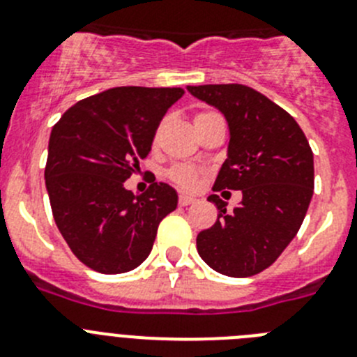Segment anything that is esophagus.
Wrapping results in <instances>:
<instances>
[{"label": "esophagus", "instance_id": "obj_1", "mask_svg": "<svg viewBox=\"0 0 357 357\" xmlns=\"http://www.w3.org/2000/svg\"><path fill=\"white\" fill-rule=\"evenodd\" d=\"M178 204H181L182 207H188V205L195 204V198H192V196H189V195H181V196H178Z\"/></svg>", "mask_w": 357, "mask_h": 357}]
</instances>
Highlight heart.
I'll list each match as a JSON object with an SVG mask.
<instances>
[{
  "mask_svg": "<svg viewBox=\"0 0 357 357\" xmlns=\"http://www.w3.org/2000/svg\"><path fill=\"white\" fill-rule=\"evenodd\" d=\"M207 114H212V113H198V114H196V119H202V116H207ZM168 175H169V178H172L175 184L181 185V188L191 189V188H195L196 182H198L200 172H198L196 168H192V166L176 165V166H173L172 169H169Z\"/></svg>",
  "mask_w": 357,
  "mask_h": 357,
  "instance_id": "1",
  "label": "heart"
}]
</instances>
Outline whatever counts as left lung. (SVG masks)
Instances as JSON below:
<instances>
[{"label": "left lung", "instance_id": "1", "mask_svg": "<svg viewBox=\"0 0 357 357\" xmlns=\"http://www.w3.org/2000/svg\"><path fill=\"white\" fill-rule=\"evenodd\" d=\"M196 99L218 107L230 129L228 157L214 191H243L227 212L218 195V221L196 237L208 267L248 278L273 266L305 219L313 196V152L299 123L283 107L244 84L188 86Z\"/></svg>", "mask_w": 357, "mask_h": 357}]
</instances>
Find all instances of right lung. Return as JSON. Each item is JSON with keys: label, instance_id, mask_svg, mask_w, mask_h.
Here are the masks:
<instances>
[{"label": "right lung", "instance_id": "add662e5", "mask_svg": "<svg viewBox=\"0 0 357 357\" xmlns=\"http://www.w3.org/2000/svg\"><path fill=\"white\" fill-rule=\"evenodd\" d=\"M182 96V88H111L76 102L52 127L44 173L52 218L90 269H136L152 251L159 223L176 208L172 185L152 182L136 196L123 182L139 169L162 116Z\"/></svg>", "mask_w": 357, "mask_h": 357}]
</instances>
